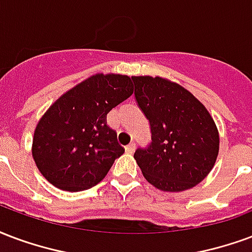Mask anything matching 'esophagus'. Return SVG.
I'll use <instances>...</instances> for the list:
<instances>
[{
	"mask_svg": "<svg viewBox=\"0 0 252 252\" xmlns=\"http://www.w3.org/2000/svg\"><path fill=\"white\" fill-rule=\"evenodd\" d=\"M135 148H136L135 143H131V144H128L126 147V154H133V152H135Z\"/></svg>",
	"mask_w": 252,
	"mask_h": 252,
	"instance_id": "34e87169",
	"label": "esophagus"
}]
</instances>
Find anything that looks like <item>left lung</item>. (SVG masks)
Returning a JSON list of instances; mask_svg holds the SVG:
<instances>
[{
	"instance_id": "1",
	"label": "left lung",
	"mask_w": 252,
	"mask_h": 252,
	"mask_svg": "<svg viewBox=\"0 0 252 252\" xmlns=\"http://www.w3.org/2000/svg\"><path fill=\"white\" fill-rule=\"evenodd\" d=\"M135 97L150 120L152 141L133 158L143 176L164 192H182L202 182L215 165L219 131L192 93L160 76H132Z\"/></svg>"
}]
</instances>
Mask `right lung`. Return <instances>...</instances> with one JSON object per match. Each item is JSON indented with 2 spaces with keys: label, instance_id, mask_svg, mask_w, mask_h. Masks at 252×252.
I'll return each instance as SVG.
<instances>
[{
  "label": "right lung",
  "instance_id": "right-lung-1",
  "mask_svg": "<svg viewBox=\"0 0 252 252\" xmlns=\"http://www.w3.org/2000/svg\"><path fill=\"white\" fill-rule=\"evenodd\" d=\"M132 93L129 76L96 73L61 94L34 129L32 156L41 175L69 192L100 183L124 154L107 115Z\"/></svg>",
  "mask_w": 252,
  "mask_h": 252
}]
</instances>
